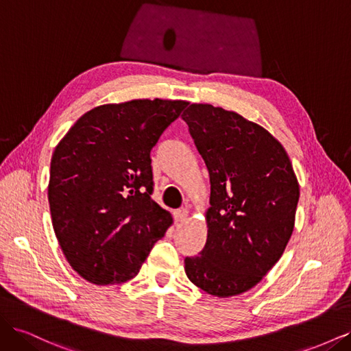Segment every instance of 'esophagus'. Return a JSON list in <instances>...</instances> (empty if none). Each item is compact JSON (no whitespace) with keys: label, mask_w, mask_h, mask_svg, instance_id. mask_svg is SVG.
Instances as JSON below:
<instances>
[{"label":"esophagus","mask_w":351,"mask_h":351,"mask_svg":"<svg viewBox=\"0 0 351 351\" xmlns=\"http://www.w3.org/2000/svg\"><path fill=\"white\" fill-rule=\"evenodd\" d=\"M187 217H189V210H187L186 208L177 209V210L174 212V219H176L177 222H184V221L187 219Z\"/></svg>","instance_id":"obj_1"}]
</instances>
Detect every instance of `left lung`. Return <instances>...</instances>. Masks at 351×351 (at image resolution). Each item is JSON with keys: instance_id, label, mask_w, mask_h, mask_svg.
<instances>
[{"instance_id": "obj_1", "label": "left lung", "mask_w": 351, "mask_h": 351, "mask_svg": "<svg viewBox=\"0 0 351 351\" xmlns=\"http://www.w3.org/2000/svg\"><path fill=\"white\" fill-rule=\"evenodd\" d=\"M209 171L208 237L184 259L187 278L215 297L253 289L287 247L300 196L284 146L258 123L210 104L183 112Z\"/></svg>"}]
</instances>
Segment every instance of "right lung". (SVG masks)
I'll list each match as a JSON object with an SVG mask.
<instances>
[{
  "mask_svg": "<svg viewBox=\"0 0 351 351\" xmlns=\"http://www.w3.org/2000/svg\"><path fill=\"white\" fill-rule=\"evenodd\" d=\"M132 99L84 112L51 159L52 227L70 267L97 285L134 278L173 217L151 197V149L186 107Z\"/></svg>",
  "mask_w": 351,
  "mask_h": 351,
  "instance_id": "1",
  "label": "right lung"
}]
</instances>
